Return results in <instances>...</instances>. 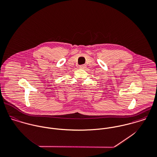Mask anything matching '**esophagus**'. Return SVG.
<instances>
[{"label":"esophagus","mask_w":157,"mask_h":157,"mask_svg":"<svg viewBox=\"0 0 157 157\" xmlns=\"http://www.w3.org/2000/svg\"><path fill=\"white\" fill-rule=\"evenodd\" d=\"M79 67H80V69H84V68L86 67V65H85V64L80 65V66H79Z\"/></svg>","instance_id":"obj_1"}]
</instances>
